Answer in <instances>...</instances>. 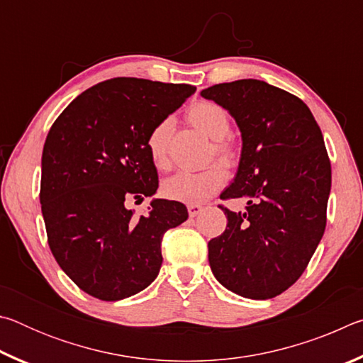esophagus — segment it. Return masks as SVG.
I'll list each match as a JSON object with an SVG mask.
<instances>
[{"label": "esophagus", "instance_id": "esophagus-1", "mask_svg": "<svg viewBox=\"0 0 363 363\" xmlns=\"http://www.w3.org/2000/svg\"><path fill=\"white\" fill-rule=\"evenodd\" d=\"M187 211H189L190 218H195V216H199L201 211H203V206H201V205H187Z\"/></svg>", "mask_w": 363, "mask_h": 363}]
</instances>
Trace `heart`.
<instances>
[{"mask_svg": "<svg viewBox=\"0 0 363 363\" xmlns=\"http://www.w3.org/2000/svg\"><path fill=\"white\" fill-rule=\"evenodd\" d=\"M189 121L206 138L213 139L210 160L216 158L224 167H233L237 162V150L227 136L230 133V120L225 110L214 102H196L189 110ZM173 120L163 118L152 128L147 136V149L153 164L158 169L171 167L169 144L173 134ZM225 171L219 164H213L199 173L181 171L163 182V194L169 200L182 203H203L223 189Z\"/></svg>", "mask_w": 363, "mask_h": 363, "instance_id": "1", "label": "heart"}]
</instances>
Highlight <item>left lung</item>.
<instances>
[{"label":"left lung","instance_id":"1","mask_svg":"<svg viewBox=\"0 0 363 363\" xmlns=\"http://www.w3.org/2000/svg\"><path fill=\"white\" fill-rule=\"evenodd\" d=\"M229 110L242 133V157L220 199H248L230 211L225 230L208 242L220 285L250 299L288 290L309 264L327 225L331 164L309 107L259 79H237L201 91Z\"/></svg>","mask_w":363,"mask_h":363}]
</instances>
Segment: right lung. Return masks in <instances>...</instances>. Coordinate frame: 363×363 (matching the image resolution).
Instances as JSON below:
<instances>
[{"instance_id": "right-lung-1", "label": "right lung", "mask_w": 363, "mask_h": 363, "mask_svg": "<svg viewBox=\"0 0 363 363\" xmlns=\"http://www.w3.org/2000/svg\"><path fill=\"white\" fill-rule=\"evenodd\" d=\"M194 93L190 84L107 79L73 99L49 130L40 189L48 243L91 296L118 301L149 286L164 232L189 218L179 201L153 200L140 218L125 203L157 192L147 136Z\"/></svg>"}]
</instances>
